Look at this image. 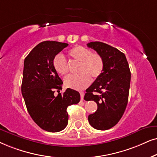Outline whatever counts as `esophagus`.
Instances as JSON below:
<instances>
[{
	"mask_svg": "<svg viewBox=\"0 0 157 157\" xmlns=\"http://www.w3.org/2000/svg\"><path fill=\"white\" fill-rule=\"evenodd\" d=\"M80 98H81V100H83V98H84V93H83V92H80Z\"/></svg>",
	"mask_w": 157,
	"mask_h": 157,
	"instance_id": "obj_1",
	"label": "esophagus"
}]
</instances>
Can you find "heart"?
<instances>
[{"label": "heart", "mask_w": 157, "mask_h": 157, "mask_svg": "<svg viewBox=\"0 0 157 157\" xmlns=\"http://www.w3.org/2000/svg\"><path fill=\"white\" fill-rule=\"evenodd\" d=\"M68 56L74 61L79 62L77 75H70L64 80L67 87L75 90H83L90 83V78L96 80L103 74L104 61L103 57L97 53H92L90 49L75 46L68 52ZM53 67L58 74L65 75L68 72V64L66 59L60 54H57L53 59Z\"/></svg>", "instance_id": "b5f03b06"}]
</instances>
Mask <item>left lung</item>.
<instances>
[{
  "label": "left lung",
  "instance_id": "left-lung-1",
  "mask_svg": "<svg viewBox=\"0 0 157 157\" xmlns=\"http://www.w3.org/2000/svg\"><path fill=\"white\" fill-rule=\"evenodd\" d=\"M87 45L104 61L103 74L86 90L84 97L98 105L97 110L88 116V121L94 128L108 130L118 124L128 104L130 69L125 54L116 48L100 41Z\"/></svg>",
  "mask_w": 157,
  "mask_h": 157
}]
</instances>
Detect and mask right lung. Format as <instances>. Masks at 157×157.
<instances>
[{
	"mask_svg": "<svg viewBox=\"0 0 157 157\" xmlns=\"http://www.w3.org/2000/svg\"><path fill=\"white\" fill-rule=\"evenodd\" d=\"M68 44L45 41L39 43L25 58L21 93L27 110L36 124L49 132H59L68 124L67 108L77 104L80 95L67 88L63 94L61 78L53 67V59Z\"/></svg>",
	"mask_w": 157,
	"mask_h": 157,
	"instance_id": "1",
	"label": "right lung"
}]
</instances>
